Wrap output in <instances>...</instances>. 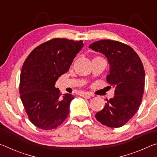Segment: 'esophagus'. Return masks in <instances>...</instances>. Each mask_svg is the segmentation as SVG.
<instances>
[{
    "mask_svg": "<svg viewBox=\"0 0 157 157\" xmlns=\"http://www.w3.org/2000/svg\"><path fill=\"white\" fill-rule=\"evenodd\" d=\"M80 96L85 98H87V99H89V98H91V95L90 93H87V92H82L80 94Z\"/></svg>",
    "mask_w": 157,
    "mask_h": 157,
    "instance_id": "esophagus-1",
    "label": "esophagus"
}]
</instances>
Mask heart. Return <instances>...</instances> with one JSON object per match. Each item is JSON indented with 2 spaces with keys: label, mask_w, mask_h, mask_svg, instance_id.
Masks as SVG:
<instances>
[{
  "label": "heart",
  "mask_w": 157,
  "mask_h": 157,
  "mask_svg": "<svg viewBox=\"0 0 157 157\" xmlns=\"http://www.w3.org/2000/svg\"><path fill=\"white\" fill-rule=\"evenodd\" d=\"M98 57H95V58H98ZM100 58H101V57H100Z\"/></svg>",
  "instance_id": "obj_1"
}]
</instances>
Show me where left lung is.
Instances as JSON below:
<instances>
[{
    "label": "left lung",
    "mask_w": 157,
    "mask_h": 157,
    "mask_svg": "<svg viewBox=\"0 0 157 157\" xmlns=\"http://www.w3.org/2000/svg\"><path fill=\"white\" fill-rule=\"evenodd\" d=\"M104 54L110 65L107 76L115 87V95L107 100L95 118L109 127H121L131 119L141 103L145 87V70L139 55L125 44L110 39L94 42L89 46Z\"/></svg>",
    "instance_id": "left-lung-1"
}]
</instances>
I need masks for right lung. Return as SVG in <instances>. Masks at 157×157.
Here are the masks:
<instances>
[{
  "label": "right lung",
  "instance_id": "obj_1",
  "mask_svg": "<svg viewBox=\"0 0 157 157\" xmlns=\"http://www.w3.org/2000/svg\"><path fill=\"white\" fill-rule=\"evenodd\" d=\"M82 41L55 38L32 51L23 63L19 93L29 120L36 127L50 130L59 127L69 114L73 95L62 96L55 82L68 71L83 47Z\"/></svg>",
  "mask_w": 157,
  "mask_h": 157
}]
</instances>
